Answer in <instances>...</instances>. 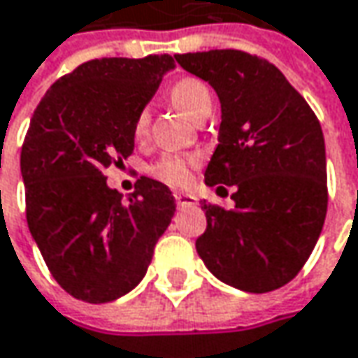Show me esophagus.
Instances as JSON below:
<instances>
[{
    "label": "esophagus",
    "instance_id": "obj_1",
    "mask_svg": "<svg viewBox=\"0 0 358 358\" xmlns=\"http://www.w3.org/2000/svg\"><path fill=\"white\" fill-rule=\"evenodd\" d=\"M174 198H176V204H178V206H194V204H198V198L192 194L174 192Z\"/></svg>",
    "mask_w": 358,
    "mask_h": 358
}]
</instances>
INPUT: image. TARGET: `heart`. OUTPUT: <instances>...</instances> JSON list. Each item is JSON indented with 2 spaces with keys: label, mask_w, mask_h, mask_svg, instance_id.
<instances>
[{
  "label": "heart",
  "mask_w": 358,
  "mask_h": 358,
  "mask_svg": "<svg viewBox=\"0 0 358 358\" xmlns=\"http://www.w3.org/2000/svg\"><path fill=\"white\" fill-rule=\"evenodd\" d=\"M170 100L178 108L182 114L200 122L202 117H208L212 112V92L210 87L198 80V78H182L170 90ZM150 128V112L144 108L134 122V136L136 138H144L148 134ZM196 160L190 156H180V154H166L162 156L156 166L152 168V172L164 182L174 184V186H184L192 178V168Z\"/></svg>",
  "instance_id": "b5f03b06"
}]
</instances>
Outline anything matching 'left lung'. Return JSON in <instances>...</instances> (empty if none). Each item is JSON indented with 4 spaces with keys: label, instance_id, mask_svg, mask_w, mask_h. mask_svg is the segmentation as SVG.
<instances>
[{
    "label": "left lung",
    "instance_id": "8db88e82",
    "mask_svg": "<svg viewBox=\"0 0 358 358\" xmlns=\"http://www.w3.org/2000/svg\"><path fill=\"white\" fill-rule=\"evenodd\" d=\"M174 57L214 87L222 108L204 182L218 190L234 186V208L202 202L206 230L196 250L230 287H285L310 257L327 216L319 120L282 71L258 55L210 50Z\"/></svg>",
    "mask_w": 358,
    "mask_h": 358
}]
</instances>
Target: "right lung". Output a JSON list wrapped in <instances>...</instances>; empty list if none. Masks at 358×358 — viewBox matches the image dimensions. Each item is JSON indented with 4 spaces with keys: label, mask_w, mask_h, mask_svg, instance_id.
<instances>
[{
    "label": "right lung",
    "mask_w": 358,
    "mask_h": 358,
    "mask_svg": "<svg viewBox=\"0 0 358 358\" xmlns=\"http://www.w3.org/2000/svg\"><path fill=\"white\" fill-rule=\"evenodd\" d=\"M168 54L101 57L59 78L38 103L22 146L25 216L57 285L92 304L116 301L144 278L176 202L142 178L128 200L106 168L134 152V122L174 70Z\"/></svg>",
    "instance_id": "1"
}]
</instances>
